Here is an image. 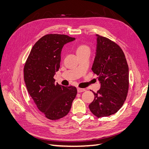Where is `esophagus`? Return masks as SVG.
Instances as JSON below:
<instances>
[{
	"instance_id": "1",
	"label": "esophagus",
	"mask_w": 149,
	"mask_h": 149,
	"mask_svg": "<svg viewBox=\"0 0 149 149\" xmlns=\"http://www.w3.org/2000/svg\"><path fill=\"white\" fill-rule=\"evenodd\" d=\"M77 91H78V93H81V92H84L86 91L85 88H77Z\"/></svg>"
}]
</instances>
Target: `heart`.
<instances>
[{
	"mask_svg": "<svg viewBox=\"0 0 149 149\" xmlns=\"http://www.w3.org/2000/svg\"><path fill=\"white\" fill-rule=\"evenodd\" d=\"M87 51H90V49H89V47L87 45H80L77 46L76 47L77 54H80V53L84 52Z\"/></svg>",
	"mask_w": 149,
	"mask_h": 149,
	"instance_id": "obj_1",
	"label": "heart"
}]
</instances>
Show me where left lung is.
<instances>
[{"instance_id": "obj_1", "label": "left lung", "mask_w": 149, "mask_h": 149, "mask_svg": "<svg viewBox=\"0 0 149 149\" xmlns=\"http://www.w3.org/2000/svg\"><path fill=\"white\" fill-rule=\"evenodd\" d=\"M97 49L92 67L101 87L88 107L97 117L109 116L119 110L126 100L129 69L120 46L109 39L96 35Z\"/></svg>"}]
</instances>
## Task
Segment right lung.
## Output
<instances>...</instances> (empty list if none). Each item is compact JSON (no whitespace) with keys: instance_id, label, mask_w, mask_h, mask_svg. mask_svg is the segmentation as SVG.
Listing matches in <instances>:
<instances>
[{"instance_id":"1","label":"right lung","mask_w":149,"mask_h":149,"mask_svg":"<svg viewBox=\"0 0 149 149\" xmlns=\"http://www.w3.org/2000/svg\"><path fill=\"white\" fill-rule=\"evenodd\" d=\"M75 40L68 35L48 34L34 45L24 68L27 91L38 109L50 120L67 116L77 94L75 87L56 84L64 45Z\"/></svg>"}]
</instances>
